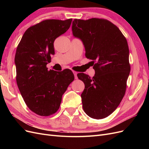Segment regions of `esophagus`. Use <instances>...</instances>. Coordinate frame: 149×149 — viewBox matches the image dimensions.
Listing matches in <instances>:
<instances>
[{"instance_id":"1","label":"esophagus","mask_w":149,"mask_h":149,"mask_svg":"<svg viewBox=\"0 0 149 149\" xmlns=\"http://www.w3.org/2000/svg\"><path fill=\"white\" fill-rule=\"evenodd\" d=\"M73 74H74V78L76 79H78V76H77V74H78V73L77 72H76V71H73Z\"/></svg>"}]
</instances>
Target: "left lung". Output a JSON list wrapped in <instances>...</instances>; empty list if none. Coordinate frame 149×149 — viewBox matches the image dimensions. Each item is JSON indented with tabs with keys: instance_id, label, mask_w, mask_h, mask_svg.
<instances>
[{
	"instance_id": "1",
	"label": "left lung",
	"mask_w": 149,
	"mask_h": 149,
	"mask_svg": "<svg viewBox=\"0 0 149 149\" xmlns=\"http://www.w3.org/2000/svg\"><path fill=\"white\" fill-rule=\"evenodd\" d=\"M72 31L82 41L85 55L93 60L95 71L93 78L77 74L85 85L81 95L83 110L91 118H105L116 109L125 94L130 71L127 42L120 30L105 19H74Z\"/></svg>"
}]
</instances>
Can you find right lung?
<instances>
[{
  "instance_id": "right-lung-1",
  "label": "right lung",
  "mask_w": 149,
  "mask_h": 149,
  "mask_svg": "<svg viewBox=\"0 0 149 149\" xmlns=\"http://www.w3.org/2000/svg\"><path fill=\"white\" fill-rule=\"evenodd\" d=\"M72 19L45 20L25 31L15 56L16 81L21 95L35 114L48 116L58 110L63 94L74 76L70 70H48L55 55V40L69 29Z\"/></svg>"
}]
</instances>
